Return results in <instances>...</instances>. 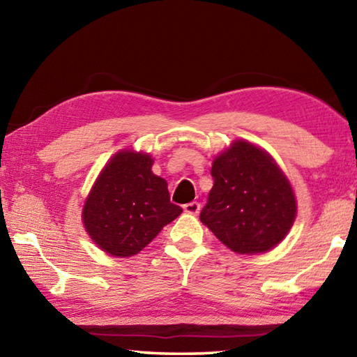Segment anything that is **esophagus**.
Returning a JSON list of instances; mask_svg holds the SVG:
<instances>
[{
	"mask_svg": "<svg viewBox=\"0 0 357 357\" xmlns=\"http://www.w3.org/2000/svg\"><path fill=\"white\" fill-rule=\"evenodd\" d=\"M184 213L185 214H198V211H200V203L198 202H190L184 204Z\"/></svg>",
	"mask_w": 357,
	"mask_h": 357,
	"instance_id": "obj_1",
	"label": "esophagus"
}]
</instances>
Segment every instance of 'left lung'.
<instances>
[{"label":"left lung","instance_id":"obj_1","mask_svg":"<svg viewBox=\"0 0 357 357\" xmlns=\"http://www.w3.org/2000/svg\"><path fill=\"white\" fill-rule=\"evenodd\" d=\"M214 185L200 220L228 249L243 255L268 252L296 219L289 181L268 153L244 140L215 157Z\"/></svg>","mask_w":357,"mask_h":357}]
</instances>
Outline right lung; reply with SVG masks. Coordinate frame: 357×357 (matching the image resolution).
<instances>
[{
	"label": "right lung",
	"instance_id": "1",
	"mask_svg": "<svg viewBox=\"0 0 357 357\" xmlns=\"http://www.w3.org/2000/svg\"><path fill=\"white\" fill-rule=\"evenodd\" d=\"M151 167L149 154L119 151L84 202V228L108 255H135L183 213L170 202L167 181L155 176Z\"/></svg>",
	"mask_w": 357,
	"mask_h": 357
}]
</instances>
